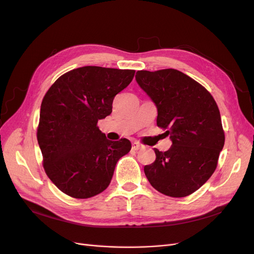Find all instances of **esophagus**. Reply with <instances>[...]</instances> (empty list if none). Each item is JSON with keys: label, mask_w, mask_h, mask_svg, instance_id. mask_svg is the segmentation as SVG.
Instances as JSON below:
<instances>
[{"label": "esophagus", "mask_w": 254, "mask_h": 254, "mask_svg": "<svg viewBox=\"0 0 254 254\" xmlns=\"http://www.w3.org/2000/svg\"><path fill=\"white\" fill-rule=\"evenodd\" d=\"M143 147V146L140 144V143H137V142H133L132 143V149L134 150V151H137L139 149H141Z\"/></svg>", "instance_id": "esophagus-1"}]
</instances>
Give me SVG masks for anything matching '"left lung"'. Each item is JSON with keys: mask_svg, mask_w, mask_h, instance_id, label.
I'll return each instance as SVG.
<instances>
[{"mask_svg": "<svg viewBox=\"0 0 254 254\" xmlns=\"http://www.w3.org/2000/svg\"><path fill=\"white\" fill-rule=\"evenodd\" d=\"M135 80L155 103L157 125L167 129L173 143L165 152L155 148L156 161L144 167L146 178L166 196H189L209 180L224 148L216 102L200 83L174 68L137 71Z\"/></svg>", "mask_w": 254, "mask_h": 254, "instance_id": "8db88e82", "label": "left lung"}]
</instances>
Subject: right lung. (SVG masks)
<instances>
[{"mask_svg": "<svg viewBox=\"0 0 254 254\" xmlns=\"http://www.w3.org/2000/svg\"><path fill=\"white\" fill-rule=\"evenodd\" d=\"M133 70L82 66L64 74L43 97L37 139L43 166L64 194L86 199L105 190L118 161L131 149L110 141L97 122L112 112L113 98L131 82Z\"/></svg>", "mask_w": 254, "mask_h": 254, "instance_id": "right-lung-1", "label": "right lung"}]
</instances>
